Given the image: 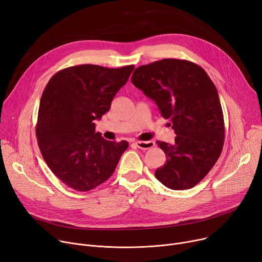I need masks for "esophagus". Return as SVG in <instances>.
Wrapping results in <instances>:
<instances>
[{
    "label": "esophagus",
    "mask_w": 262,
    "mask_h": 262,
    "mask_svg": "<svg viewBox=\"0 0 262 262\" xmlns=\"http://www.w3.org/2000/svg\"><path fill=\"white\" fill-rule=\"evenodd\" d=\"M134 144L136 145V147H137V148L143 149V150L150 149V148H152L153 146H155V142H152V141H147V142L136 141V142H134Z\"/></svg>",
    "instance_id": "obj_1"
}]
</instances>
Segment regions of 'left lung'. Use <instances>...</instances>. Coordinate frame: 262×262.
Returning <instances> with one entry per match:
<instances>
[{"mask_svg": "<svg viewBox=\"0 0 262 262\" xmlns=\"http://www.w3.org/2000/svg\"><path fill=\"white\" fill-rule=\"evenodd\" d=\"M132 83L155 101L174 130L172 145L157 142L166 163L156 178L173 190L201 182L224 144V118L218 91L206 72L187 60L163 59L135 69Z\"/></svg>", "mask_w": 262, "mask_h": 262, "instance_id": "1", "label": "left lung"}]
</instances>
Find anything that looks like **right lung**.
I'll use <instances>...</instances> for the list:
<instances>
[{
	"label": "right lung",
	"instance_id": "obj_1",
	"mask_svg": "<svg viewBox=\"0 0 262 262\" xmlns=\"http://www.w3.org/2000/svg\"><path fill=\"white\" fill-rule=\"evenodd\" d=\"M134 66L109 69L94 64L67 68L46 84L36 134L42 157L69 187L89 191L105 182L129 144L106 141L94 120L110 110Z\"/></svg>",
	"mask_w": 262,
	"mask_h": 262
}]
</instances>
